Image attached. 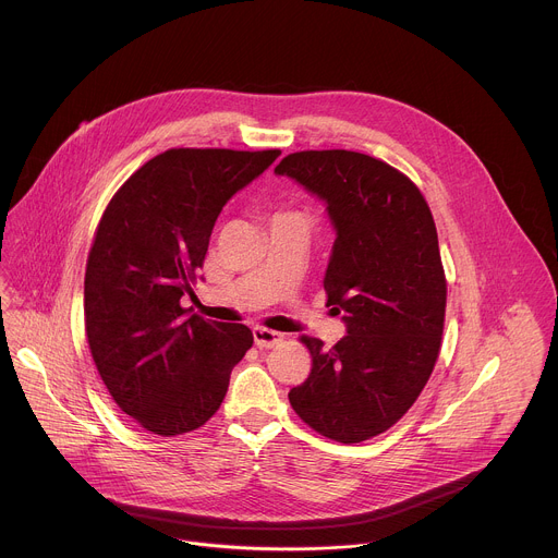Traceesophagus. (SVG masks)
<instances>
[{"instance_id": "esophagus-1", "label": "esophagus", "mask_w": 558, "mask_h": 558, "mask_svg": "<svg viewBox=\"0 0 558 558\" xmlns=\"http://www.w3.org/2000/svg\"><path fill=\"white\" fill-rule=\"evenodd\" d=\"M282 333L278 331H271V329H265V327H256L254 329V342L258 349H269V347H276L278 342H282Z\"/></svg>"}]
</instances>
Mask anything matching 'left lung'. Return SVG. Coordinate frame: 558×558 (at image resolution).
<instances>
[{
	"label": "left lung",
	"mask_w": 558,
	"mask_h": 558,
	"mask_svg": "<svg viewBox=\"0 0 558 558\" xmlns=\"http://www.w3.org/2000/svg\"><path fill=\"white\" fill-rule=\"evenodd\" d=\"M276 174L329 205L338 238L325 291L349 331L331 349L300 338L311 373L289 402L315 433L360 444L409 413L439 357L448 284L437 227L420 187L368 154L293 151Z\"/></svg>",
	"instance_id": "obj_1"
}]
</instances>
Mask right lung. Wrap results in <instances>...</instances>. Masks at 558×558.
<instances>
[{
    "label": "right lung",
    "instance_id": "add662e5",
    "mask_svg": "<svg viewBox=\"0 0 558 558\" xmlns=\"http://www.w3.org/2000/svg\"><path fill=\"white\" fill-rule=\"evenodd\" d=\"M278 156L172 147L143 163L101 214L86 265V338L114 404L154 435L201 428L254 344L245 325L187 317L181 298L225 203Z\"/></svg>",
    "mask_w": 558,
    "mask_h": 558
}]
</instances>
